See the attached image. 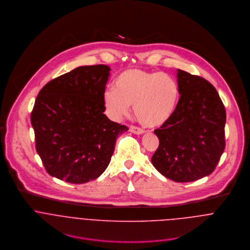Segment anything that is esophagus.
Masks as SVG:
<instances>
[{
  "label": "esophagus",
  "mask_w": 250,
  "mask_h": 250,
  "mask_svg": "<svg viewBox=\"0 0 250 250\" xmlns=\"http://www.w3.org/2000/svg\"><path fill=\"white\" fill-rule=\"evenodd\" d=\"M129 130H130L131 133L136 134V135H142V134L145 133V131H144L143 129H141V128H139V127H137V126H133V125L130 126Z\"/></svg>",
  "instance_id": "1"
}]
</instances>
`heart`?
<instances>
[{
	"instance_id": "obj_1",
	"label": "heart",
	"mask_w": 250,
	"mask_h": 250,
	"mask_svg": "<svg viewBox=\"0 0 250 250\" xmlns=\"http://www.w3.org/2000/svg\"><path fill=\"white\" fill-rule=\"evenodd\" d=\"M179 101L177 83L161 72L129 69L116 80V87L104 93V104L109 116L115 120L130 112L146 127H160L173 116Z\"/></svg>"
}]
</instances>
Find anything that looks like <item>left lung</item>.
I'll return each instance as SVG.
<instances>
[{
	"label": "left lung",
	"mask_w": 250,
	"mask_h": 250,
	"mask_svg": "<svg viewBox=\"0 0 250 250\" xmlns=\"http://www.w3.org/2000/svg\"><path fill=\"white\" fill-rule=\"evenodd\" d=\"M180 99L172 118L154 130L159 146L156 170L175 182L211 174L225 149V106L216 89L200 76L177 70Z\"/></svg>",
	"instance_id": "1"
}]
</instances>
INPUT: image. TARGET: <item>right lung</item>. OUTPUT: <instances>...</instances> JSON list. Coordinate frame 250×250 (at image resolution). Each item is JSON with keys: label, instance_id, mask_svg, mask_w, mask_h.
I'll return each mask as SVG.
<instances>
[{"label": "right lung", "instance_id": "add662e5", "mask_svg": "<svg viewBox=\"0 0 250 250\" xmlns=\"http://www.w3.org/2000/svg\"><path fill=\"white\" fill-rule=\"evenodd\" d=\"M109 71L104 64L80 66L39 92L31 124L36 150L51 176L84 184L108 166L117 137L128 130L104 113Z\"/></svg>", "mask_w": 250, "mask_h": 250}]
</instances>
